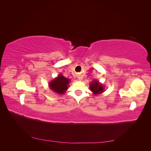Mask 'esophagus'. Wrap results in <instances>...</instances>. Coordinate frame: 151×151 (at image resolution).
<instances>
[{
    "label": "esophagus",
    "instance_id": "esophagus-1",
    "mask_svg": "<svg viewBox=\"0 0 151 151\" xmlns=\"http://www.w3.org/2000/svg\"><path fill=\"white\" fill-rule=\"evenodd\" d=\"M79 80H81V79H79Z\"/></svg>",
    "mask_w": 151,
    "mask_h": 151
}]
</instances>
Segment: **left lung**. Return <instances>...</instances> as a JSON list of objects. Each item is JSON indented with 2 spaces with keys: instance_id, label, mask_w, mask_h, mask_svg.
Masks as SVG:
<instances>
[{
  "instance_id": "8db88e82",
  "label": "left lung",
  "mask_w": 151,
  "mask_h": 151,
  "mask_svg": "<svg viewBox=\"0 0 151 151\" xmlns=\"http://www.w3.org/2000/svg\"><path fill=\"white\" fill-rule=\"evenodd\" d=\"M90 89L91 91L93 92V93L95 94L102 93L104 91L103 86L101 84L99 83V82L96 81L91 83Z\"/></svg>"
}]
</instances>
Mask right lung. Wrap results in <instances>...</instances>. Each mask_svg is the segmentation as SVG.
I'll list each match as a JSON object with an SVG mask.
<instances>
[{
  "label": "right lung",
  "instance_id": "right-lung-1",
  "mask_svg": "<svg viewBox=\"0 0 151 151\" xmlns=\"http://www.w3.org/2000/svg\"><path fill=\"white\" fill-rule=\"evenodd\" d=\"M69 81V79L60 74L49 84V86L55 93L62 94L67 89V86Z\"/></svg>",
  "mask_w": 151,
  "mask_h": 151
}]
</instances>
